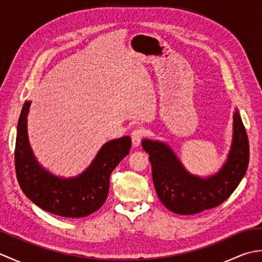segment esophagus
<instances>
[{"instance_id":"obj_1","label":"esophagus","mask_w":262,"mask_h":262,"mask_svg":"<svg viewBox=\"0 0 262 262\" xmlns=\"http://www.w3.org/2000/svg\"><path fill=\"white\" fill-rule=\"evenodd\" d=\"M146 135V130L144 128H136V129L133 130L132 133V142L133 145L134 146H138L141 144L142 140L144 138V136Z\"/></svg>"}]
</instances>
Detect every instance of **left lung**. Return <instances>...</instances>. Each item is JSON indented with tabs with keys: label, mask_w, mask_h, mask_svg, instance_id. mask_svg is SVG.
<instances>
[{
	"label": "left lung",
	"mask_w": 262,
	"mask_h": 262,
	"mask_svg": "<svg viewBox=\"0 0 262 262\" xmlns=\"http://www.w3.org/2000/svg\"><path fill=\"white\" fill-rule=\"evenodd\" d=\"M142 146L149 155L160 200L166 208L181 215L202 213L225 202L241 182L249 164V140L237 109L233 116V140L227 161L211 177L189 173L173 151L162 142L144 140Z\"/></svg>",
	"instance_id": "obj_1"
}]
</instances>
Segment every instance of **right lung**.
I'll return each mask as SVG.
<instances>
[{
	"label": "right lung",
	"instance_id": "add662e5",
	"mask_svg": "<svg viewBox=\"0 0 262 262\" xmlns=\"http://www.w3.org/2000/svg\"><path fill=\"white\" fill-rule=\"evenodd\" d=\"M29 107V101L22 107L14 151L16 178L22 191L38 207L55 215L79 219L94 213L108 197L111 172L129 153L130 137L105 143L80 176L58 178L43 169L31 151L27 133Z\"/></svg>",
	"mask_w": 262,
	"mask_h": 262
}]
</instances>
